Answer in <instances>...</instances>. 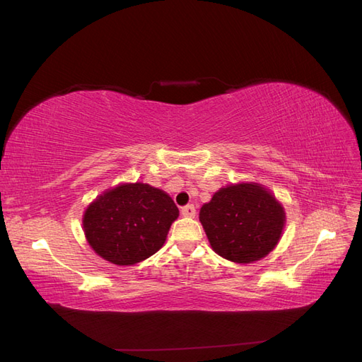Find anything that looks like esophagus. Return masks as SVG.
I'll list each match as a JSON object with an SVG mask.
<instances>
[{
    "label": "esophagus",
    "instance_id": "34e87169",
    "mask_svg": "<svg viewBox=\"0 0 362 362\" xmlns=\"http://www.w3.org/2000/svg\"><path fill=\"white\" fill-rule=\"evenodd\" d=\"M181 214L184 217H194L196 214V208L193 205H185L181 208Z\"/></svg>",
    "mask_w": 362,
    "mask_h": 362
}]
</instances>
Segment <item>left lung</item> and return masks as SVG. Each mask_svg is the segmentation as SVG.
Instances as JSON below:
<instances>
[{
	"label": "left lung",
	"instance_id": "8db88e82",
	"mask_svg": "<svg viewBox=\"0 0 362 362\" xmlns=\"http://www.w3.org/2000/svg\"><path fill=\"white\" fill-rule=\"evenodd\" d=\"M199 221L217 255L249 264L276 247L286 226V211L264 185L238 182L217 190L201 206Z\"/></svg>",
	"mask_w": 362,
	"mask_h": 362
}]
</instances>
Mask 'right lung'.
Listing matches in <instances>:
<instances>
[{"label":"right lung","instance_id":"1","mask_svg":"<svg viewBox=\"0 0 362 362\" xmlns=\"http://www.w3.org/2000/svg\"><path fill=\"white\" fill-rule=\"evenodd\" d=\"M180 211L170 196L144 182H122L87 205L83 229L87 243L105 261L133 266L166 242Z\"/></svg>","mask_w":362,"mask_h":362}]
</instances>
